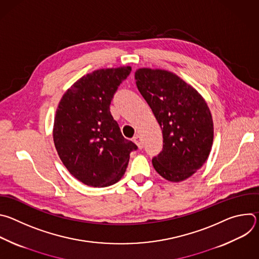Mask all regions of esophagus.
Masks as SVG:
<instances>
[{
  "instance_id": "obj_1",
  "label": "esophagus",
  "mask_w": 259,
  "mask_h": 259,
  "mask_svg": "<svg viewBox=\"0 0 259 259\" xmlns=\"http://www.w3.org/2000/svg\"><path fill=\"white\" fill-rule=\"evenodd\" d=\"M133 140H134V142L137 144V146L139 147L140 150L143 149V142H142V139H141V137H140L139 134H136V135L133 137Z\"/></svg>"
}]
</instances>
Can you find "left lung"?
Instances as JSON below:
<instances>
[{
  "label": "left lung",
  "instance_id": "8db88e82",
  "mask_svg": "<svg viewBox=\"0 0 259 259\" xmlns=\"http://www.w3.org/2000/svg\"><path fill=\"white\" fill-rule=\"evenodd\" d=\"M136 86L161 126L163 150L155 170L172 182L186 180L207 161L213 144V121L202 95L175 73L138 68Z\"/></svg>",
  "mask_w": 259,
  "mask_h": 259
}]
</instances>
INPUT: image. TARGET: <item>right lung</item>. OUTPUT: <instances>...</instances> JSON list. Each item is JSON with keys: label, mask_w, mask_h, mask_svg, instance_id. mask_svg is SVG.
I'll return each mask as SVG.
<instances>
[{"label": "right lung", "mask_w": 259, "mask_h": 259, "mask_svg": "<svg viewBox=\"0 0 259 259\" xmlns=\"http://www.w3.org/2000/svg\"><path fill=\"white\" fill-rule=\"evenodd\" d=\"M131 66L101 68L83 76L63 94L56 109L53 140L68 172L86 186L118 182L137 150L124 138L109 105Z\"/></svg>", "instance_id": "right-lung-1"}]
</instances>
